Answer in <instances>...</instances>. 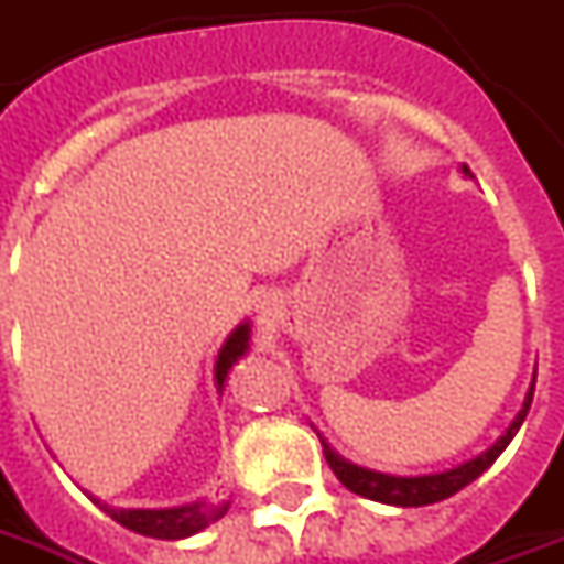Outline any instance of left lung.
I'll list each match as a JSON object with an SVG mask.
<instances>
[{
	"label": "left lung",
	"instance_id": "1",
	"mask_svg": "<svg viewBox=\"0 0 564 564\" xmlns=\"http://www.w3.org/2000/svg\"><path fill=\"white\" fill-rule=\"evenodd\" d=\"M463 172L469 175L466 166H463ZM534 377H538V370H534ZM531 398H534V382H531V389H528V394H524L522 411L516 413V420L509 423L507 432H503V435H500V438H497L485 454L466 459V463H459V466H454V469H444V473L389 475V473H377V469H364V466H355V463H348L346 457H339L330 444L321 438V444H324V457H327L330 469L336 473V478L346 485L348 491L361 494V497H367V500H377V503H389V507H429V503L447 500V497H454L457 491H463L466 485H473L475 478L485 473L494 459L507 451V444L512 442V438H516V432L522 429L524 416H528V408H531Z\"/></svg>",
	"mask_w": 564,
	"mask_h": 564
}]
</instances>
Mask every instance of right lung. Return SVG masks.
<instances>
[{
	"mask_svg": "<svg viewBox=\"0 0 564 564\" xmlns=\"http://www.w3.org/2000/svg\"><path fill=\"white\" fill-rule=\"evenodd\" d=\"M250 321H243L237 330L225 339V346L218 348L216 358V389L221 392L225 389V379H228V370L234 364L240 361L247 351H250ZM95 500V497H91ZM98 507L105 509L107 516L113 522H120L122 528L135 531V534H144V538H160V540H182L191 538L203 531L206 524H213L216 519H221L228 512V500L225 503H209V500H194V503H185V507H172V509H113L95 500Z\"/></svg>",
	"mask_w": 564,
	"mask_h": 564,
	"instance_id": "right-lung-1",
	"label": "right lung"
}]
</instances>
